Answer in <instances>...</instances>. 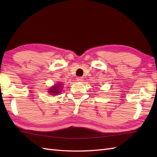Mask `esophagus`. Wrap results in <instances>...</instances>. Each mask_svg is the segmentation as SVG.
I'll return each instance as SVG.
<instances>
[{
  "label": "esophagus",
  "mask_w": 157,
  "mask_h": 157,
  "mask_svg": "<svg viewBox=\"0 0 157 157\" xmlns=\"http://www.w3.org/2000/svg\"><path fill=\"white\" fill-rule=\"evenodd\" d=\"M77 81L79 82H82L83 81V78L82 77H78V78H76Z\"/></svg>",
  "instance_id": "obj_1"
}]
</instances>
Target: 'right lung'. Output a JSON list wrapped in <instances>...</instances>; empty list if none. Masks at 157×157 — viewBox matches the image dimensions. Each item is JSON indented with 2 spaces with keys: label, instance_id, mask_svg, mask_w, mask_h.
<instances>
[{
  "label": "right lung",
  "instance_id": "obj_1",
  "mask_svg": "<svg viewBox=\"0 0 157 157\" xmlns=\"http://www.w3.org/2000/svg\"><path fill=\"white\" fill-rule=\"evenodd\" d=\"M61 84H57V85H56L55 86H53V87L51 88V89H50L49 90V93L52 95H55V94H59L60 93V90H59V88L61 86Z\"/></svg>",
  "mask_w": 157,
  "mask_h": 157
}]
</instances>
